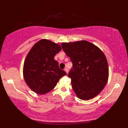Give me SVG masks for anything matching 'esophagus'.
Here are the masks:
<instances>
[{
	"instance_id": "1",
	"label": "esophagus",
	"mask_w": 128,
	"mask_h": 128,
	"mask_svg": "<svg viewBox=\"0 0 128 128\" xmlns=\"http://www.w3.org/2000/svg\"><path fill=\"white\" fill-rule=\"evenodd\" d=\"M64 70H65V72H66V74H68V69L67 68H65Z\"/></svg>"
}]
</instances>
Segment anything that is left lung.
Returning a JSON list of instances; mask_svg holds the SVG:
<instances>
[{
    "label": "left lung",
    "instance_id": "obj_1",
    "mask_svg": "<svg viewBox=\"0 0 128 128\" xmlns=\"http://www.w3.org/2000/svg\"><path fill=\"white\" fill-rule=\"evenodd\" d=\"M62 47L72 62L68 76L77 97L88 100L97 96L107 84L109 69L107 58L100 49L87 40L63 42Z\"/></svg>",
    "mask_w": 128,
    "mask_h": 128
}]
</instances>
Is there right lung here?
Returning a JSON list of instances; mask_svg holds the SVG:
<instances>
[{
  "mask_svg": "<svg viewBox=\"0 0 128 128\" xmlns=\"http://www.w3.org/2000/svg\"><path fill=\"white\" fill-rule=\"evenodd\" d=\"M61 50L58 43L42 39L29 51L24 62L23 76L29 88L35 93H48L55 88L60 78L66 75L54 59Z\"/></svg>",
  "mask_w": 128,
  "mask_h": 128,
  "instance_id": "right-lung-1",
  "label": "right lung"
}]
</instances>
